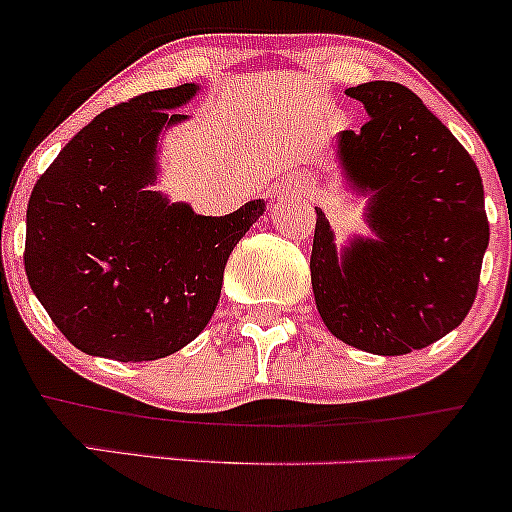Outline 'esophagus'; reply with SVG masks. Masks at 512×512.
I'll use <instances>...</instances> for the list:
<instances>
[{"label":"esophagus","instance_id":"esophagus-1","mask_svg":"<svg viewBox=\"0 0 512 512\" xmlns=\"http://www.w3.org/2000/svg\"><path fill=\"white\" fill-rule=\"evenodd\" d=\"M275 195L280 200H294V198H314L317 195V180L307 173H294L277 185Z\"/></svg>","mask_w":512,"mask_h":512}]
</instances>
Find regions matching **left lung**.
Listing matches in <instances>:
<instances>
[{"instance_id":"8db88e82","label":"left lung","mask_w":512,"mask_h":512,"mask_svg":"<svg viewBox=\"0 0 512 512\" xmlns=\"http://www.w3.org/2000/svg\"><path fill=\"white\" fill-rule=\"evenodd\" d=\"M369 121L337 136L349 190L369 198L371 237L337 245L317 210L314 302L329 332L369 354L438 342L466 319L488 250L483 180L466 148L396 81L352 86Z\"/></svg>"}]
</instances>
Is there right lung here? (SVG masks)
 Returning a JSON list of instances; mask_svg holds the SVG:
<instances>
[{"instance_id":"right-lung-1","label":"right lung","mask_w":512,"mask_h":512,"mask_svg":"<svg viewBox=\"0 0 512 512\" xmlns=\"http://www.w3.org/2000/svg\"><path fill=\"white\" fill-rule=\"evenodd\" d=\"M198 84L151 91L98 113L36 180L24 270L59 332L84 354L153 361L193 342L213 317L232 247L265 213L170 203L158 183L160 138Z\"/></svg>"}]
</instances>
